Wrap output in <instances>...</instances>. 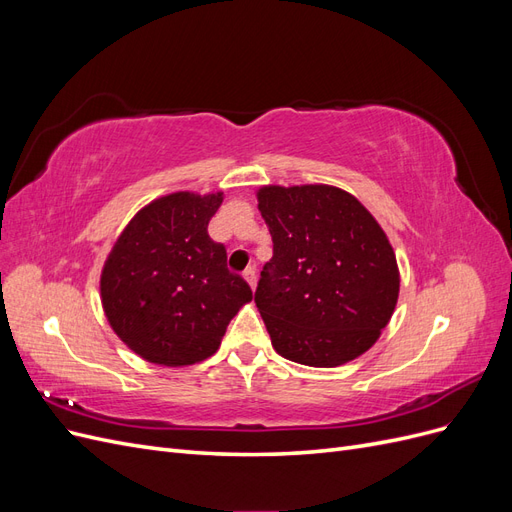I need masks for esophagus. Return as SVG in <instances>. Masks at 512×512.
Listing matches in <instances>:
<instances>
[{
	"instance_id": "1",
	"label": "esophagus",
	"mask_w": 512,
	"mask_h": 512,
	"mask_svg": "<svg viewBox=\"0 0 512 512\" xmlns=\"http://www.w3.org/2000/svg\"><path fill=\"white\" fill-rule=\"evenodd\" d=\"M243 277H245L247 284H250V286H252V290H254V288H256V269H254V267L245 269V271H243Z\"/></svg>"
}]
</instances>
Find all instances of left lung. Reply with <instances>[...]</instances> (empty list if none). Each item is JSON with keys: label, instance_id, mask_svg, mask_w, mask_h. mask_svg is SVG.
Listing matches in <instances>:
<instances>
[{"label": "left lung", "instance_id": "1", "mask_svg": "<svg viewBox=\"0 0 512 512\" xmlns=\"http://www.w3.org/2000/svg\"><path fill=\"white\" fill-rule=\"evenodd\" d=\"M273 258L254 301L284 359L344 365L376 344L399 297V269L384 230L333 185L258 190Z\"/></svg>", "mask_w": 512, "mask_h": 512}]
</instances>
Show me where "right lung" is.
I'll return each mask as SVG.
<instances>
[{
    "label": "right lung",
    "mask_w": 512,
    "mask_h": 512,
    "mask_svg": "<svg viewBox=\"0 0 512 512\" xmlns=\"http://www.w3.org/2000/svg\"><path fill=\"white\" fill-rule=\"evenodd\" d=\"M222 192H175L138 211L108 254L100 292L113 331L145 361L181 367L220 348L252 288L226 267L209 220Z\"/></svg>",
    "instance_id": "obj_1"
}]
</instances>
